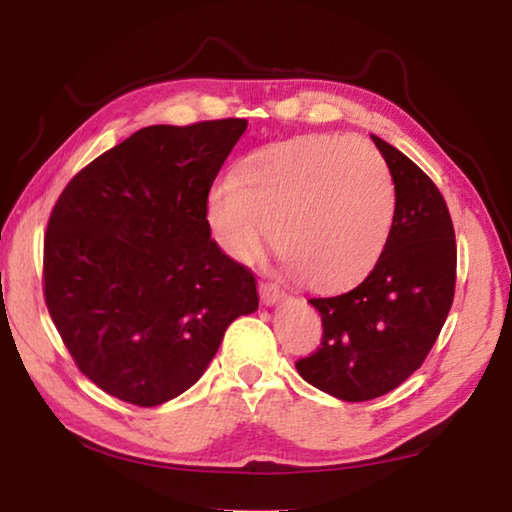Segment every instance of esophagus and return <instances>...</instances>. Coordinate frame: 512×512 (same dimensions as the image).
<instances>
[{"instance_id":"esophagus-1","label":"esophagus","mask_w":512,"mask_h":512,"mask_svg":"<svg viewBox=\"0 0 512 512\" xmlns=\"http://www.w3.org/2000/svg\"><path fill=\"white\" fill-rule=\"evenodd\" d=\"M259 296H262L264 305H275V302L280 300L284 293L280 291V287H277V284L262 282V284H259Z\"/></svg>"}]
</instances>
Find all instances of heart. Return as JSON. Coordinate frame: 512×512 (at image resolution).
Segmentation results:
<instances>
[{
    "mask_svg": "<svg viewBox=\"0 0 512 512\" xmlns=\"http://www.w3.org/2000/svg\"><path fill=\"white\" fill-rule=\"evenodd\" d=\"M395 183L381 155L350 135H311L266 146L216 183L205 203L212 237L253 259L271 228L273 248L309 289L357 287L384 255Z\"/></svg>",
    "mask_w": 512,
    "mask_h": 512,
    "instance_id": "heart-1",
    "label": "heart"
}]
</instances>
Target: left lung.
I'll return each mask as SVG.
<instances>
[{
  "label": "left lung",
  "instance_id": "8db88e82",
  "mask_svg": "<svg viewBox=\"0 0 512 512\" xmlns=\"http://www.w3.org/2000/svg\"><path fill=\"white\" fill-rule=\"evenodd\" d=\"M395 183V219L379 264L357 289L311 298L323 320L320 348L296 361L300 377L345 402L386 395L427 359L456 287V239L433 180L372 135Z\"/></svg>",
  "mask_w": 512,
  "mask_h": 512
}]
</instances>
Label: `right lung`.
<instances>
[{
    "label": "right lung",
    "mask_w": 512,
    "mask_h": 512,
    "mask_svg": "<svg viewBox=\"0 0 512 512\" xmlns=\"http://www.w3.org/2000/svg\"><path fill=\"white\" fill-rule=\"evenodd\" d=\"M246 126H146L76 173L51 210L49 316L83 375L121 402L185 393L232 320L259 305L255 275L221 253L205 221Z\"/></svg>",
    "instance_id": "obj_1"
}]
</instances>
